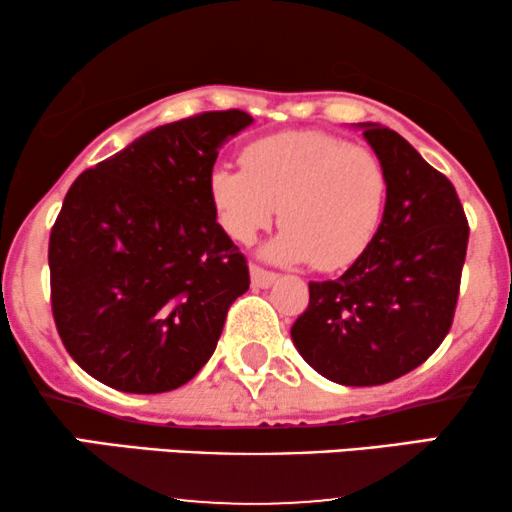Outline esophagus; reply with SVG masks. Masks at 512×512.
I'll list each match as a JSON object with an SVG mask.
<instances>
[{"label":"esophagus","instance_id":"34e87169","mask_svg":"<svg viewBox=\"0 0 512 512\" xmlns=\"http://www.w3.org/2000/svg\"><path fill=\"white\" fill-rule=\"evenodd\" d=\"M249 275H251V286H254V289H270V286L277 282L275 272L258 268V265H251Z\"/></svg>","mask_w":512,"mask_h":512}]
</instances>
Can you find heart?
<instances>
[{
  "mask_svg": "<svg viewBox=\"0 0 512 512\" xmlns=\"http://www.w3.org/2000/svg\"><path fill=\"white\" fill-rule=\"evenodd\" d=\"M242 165L209 174V198L233 240L254 242L282 207V233L263 249L270 261L331 272L370 247L387 198L370 151L328 132L291 130L251 142Z\"/></svg>",
  "mask_w": 512,
  "mask_h": 512,
  "instance_id": "b5f03b06",
  "label": "heart"
}]
</instances>
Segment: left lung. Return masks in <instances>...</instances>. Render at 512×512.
I'll list each match as a JSON object with an SVG mask.
<instances>
[{
	"label": "left lung",
	"instance_id": "1",
	"mask_svg": "<svg viewBox=\"0 0 512 512\" xmlns=\"http://www.w3.org/2000/svg\"><path fill=\"white\" fill-rule=\"evenodd\" d=\"M380 160L387 198L370 247L338 279L310 282L291 326L298 354L345 387L396 380L429 359L452 326L468 223L457 191L410 142L352 123Z\"/></svg>",
	"mask_w": 512,
	"mask_h": 512
}]
</instances>
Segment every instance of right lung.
I'll return each instance as SVG.
<instances>
[{
    "label": "right lung",
    "mask_w": 512,
    "mask_h": 512,
    "mask_svg": "<svg viewBox=\"0 0 512 512\" xmlns=\"http://www.w3.org/2000/svg\"><path fill=\"white\" fill-rule=\"evenodd\" d=\"M251 123L230 109L158 125L67 191L48 244L53 319L97 382L163 394L214 354L249 268L216 223L209 174Z\"/></svg>",
    "instance_id": "1"
}]
</instances>
